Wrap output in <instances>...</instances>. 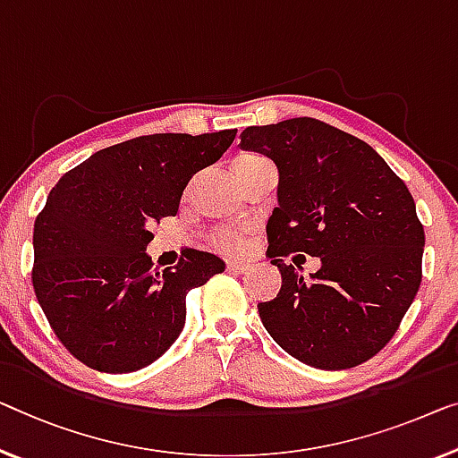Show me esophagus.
I'll return each mask as SVG.
<instances>
[{"label":"esophagus","mask_w":458,"mask_h":458,"mask_svg":"<svg viewBox=\"0 0 458 458\" xmlns=\"http://www.w3.org/2000/svg\"><path fill=\"white\" fill-rule=\"evenodd\" d=\"M228 271H232V273H247L250 267L247 263H241V261H228Z\"/></svg>","instance_id":"34e87169"}]
</instances>
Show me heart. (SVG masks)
<instances>
[{
  "label": "heart",
  "instance_id": "1",
  "mask_svg": "<svg viewBox=\"0 0 458 458\" xmlns=\"http://www.w3.org/2000/svg\"><path fill=\"white\" fill-rule=\"evenodd\" d=\"M259 162H265V158H261V156H252V154H247V156H241V158L236 160L234 168H247V166H252V164H259ZM244 242L242 238V232L241 230H234V228H224V230H217L214 236L209 238V244L211 249L220 250V252H236L241 250Z\"/></svg>",
  "mask_w": 458,
  "mask_h": 458
}]
</instances>
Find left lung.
I'll list each match as a JSON object with an SVG mask.
<instances>
[{
    "label": "left lung",
    "mask_w": 458,
    "mask_h": 458,
    "mask_svg": "<svg viewBox=\"0 0 458 458\" xmlns=\"http://www.w3.org/2000/svg\"><path fill=\"white\" fill-rule=\"evenodd\" d=\"M241 148L276 162L267 257L282 290L259 304L273 341L304 364L345 370L397 333L421 284L424 226L405 182L366 141L310 117L247 127ZM290 251L321 259L304 280Z\"/></svg>",
    "instance_id": "obj_1"
}]
</instances>
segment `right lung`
<instances>
[{
	"label": "right lung",
	"instance_id": "add662e5",
	"mask_svg": "<svg viewBox=\"0 0 458 458\" xmlns=\"http://www.w3.org/2000/svg\"><path fill=\"white\" fill-rule=\"evenodd\" d=\"M236 129L154 133L92 154L51 189L34 222V294L55 335L98 372H135L181 335L187 292L226 265L187 249L158 271L152 224L176 216L195 173L222 158Z\"/></svg>",
	"mask_w": 458,
	"mask_h": 458
}]
</instances>
